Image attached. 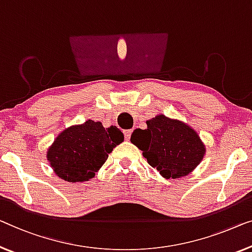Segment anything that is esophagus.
<instances>
[{
  "mask_svg": "<svg viewBox=\"0 0 252 252\" xmlns=\"http://www.w3.org/2000/svg\"><path fill=\"white\" fill-rule=\"evenodd\" d=\"M123 133H125L126 140H129V139L131 138V133H132V130H125V131H123Z\"/></svg>",
  "mask_w": 252,
  "mask_h": 252,
  "instance_id": "esophagus-1",
  "label": "esophagus"
}]
</instances>
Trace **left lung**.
Segmentation results:
<instances>
[{
  "instance_id": "obj_1",
  "label": "left lung",
  "mask_w": 252,
  "mask_h": 252,
  "mask_svg": "<svg viewBox=\"0 0 252 252\" xmlns=\"http://www.w3.org/2000/svg\"><path fill=\"white\" fill-rule=\"evenodd\" d=\"M130 140L142 150L150 166L166 179L189 174L206 152L196 131L163 114L147 121V129L134 130Z\"/></svg>"
}]
</instances>
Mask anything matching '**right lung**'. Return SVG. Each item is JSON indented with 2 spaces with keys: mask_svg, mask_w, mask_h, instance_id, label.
I'll return each mask as SVG.
<instances>
[{
  "mask_svg": "<svg viewBox=\"0 0 252 252\" xmlns=\"http://www.w3.org/2000/svg\"><path fill=\"white\" fill-rule=\"evenodd\" d=\"M123 140L125 136L116 126L105 129L100 122L88 120L60 133L48 149L47 159L64 181H88Z\"/></svg>",
  "mask_w": 252,
  "mask_h": 252,
  "instance_id": "add662e5",
  "label": "right lung"
}]
</instances>
